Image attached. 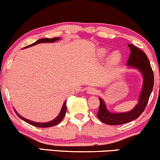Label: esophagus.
I'll return each mask as SVG.
<instances>
[{
  "instance_id": "34e87169",
  "label": "esophagus",
  "mask_w": 160,
  "mask_h": 160,
  "mask_svg": "<svg viewBox=\"0 0 160 160\" xmlns=\"http://www.w3.org/2000/svg\"><path fill=\"white\" fill-rule=\"evenodd\" d=\"M88 94H91V95H94V94L96 93V92H97V90H96V88H93V87H92V88H89L88 89Z\"/></svg>"
}]
</instances>
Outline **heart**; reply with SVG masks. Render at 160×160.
I'll return each instance as SVG.
<instances>
[{
  "mask_svg": "<svg viewBox=\"0 0 160 160\" xmlns=\"http://www.w3.org/2000/svg\"><path fill=\"white\" fill-rule=\"evenodd\" d=\"M108 53V50L105 49H100L99 50V54L101 56H106ZM121 59V53L118 51H115L110 55L109 57V63L110 64H116L119 62Z\"/></svg>",
  "mask_w": 160,
  "mask_h": 160,
  "instance_id": "heart-1",
  "label": "heart"
}]
</instances>
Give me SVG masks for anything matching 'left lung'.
I'll list each match as a JSON object with an SVG mask.
<instances>
[{
	"label": "left lung",
	"instance_id": "8db88e82",
	"mask_svg": "<svg viewBox=\"0 0 160 160\" xmlns=\"http://www.w3.org/2000/svg\"><path fill=\"white\" fill-rule=\"evenodd\" d=\"M128 46L131 49V55L128 60L127 65L131 68H137L142 72L143 76L142 90L137 106L127 113H110L106 108L103 100L99 98L100 104L97 117L102 122L109 125H122L137 119L146 108L153 88V72L146 54L133 45L129 44Z\"/></svg>",
	"mask_w": 160,
	"mask_h": 160
}]
</instances>
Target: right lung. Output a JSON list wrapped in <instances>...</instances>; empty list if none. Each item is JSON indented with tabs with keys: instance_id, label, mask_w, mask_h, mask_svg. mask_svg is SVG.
<instances>
[{
	"instance_id": "obj_1",
	"label": "right lung",
	"mask_w": 160,
	"mask_h": 160,
	"mask_svg": "<svg viewBox=\"0 0 160 160\" xmlns=\"http://www.w3.org/2000/svg\"><path fill=\"white\" fill-rule=\"evenodd\" d=\"M59 38H42V39H40V40H38L37 41H35V43H33V44L29 45V46H27L26 47H31V46H34V45L37 44H39V43H44V42H54V41H56L59 40ZM66 102H64V104H63L62 106V110H61L60 113H59V115L57 116V117L54 120H52V121L51 122H45V123H39V122H32V121H29V120L25 119V118L22 117V116H21L19 115V114H18V113L16 111L15 112V113L17 114L19 118H21V119L23 120V121L27 122V123L30 124V125H32L33 126H35V127H38V128H48V127H52V126H55L56 125H58V123H60L61 122H62V120L64 119V116H65V113H66V110H67V105H66Z\"/></svg>"
}]
</instances>
